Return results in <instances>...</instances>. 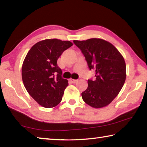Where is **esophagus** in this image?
<instances>
[{
    "mask_svg": "<svg viewBox=\"0 0 147 147\" xmlns=\"http://www.w3.org/2000/svg\"><path fill=\"white\" fill-rule=\"evenodd\" d=\"M78 81V80H74V79H72V78L69 79V82H71L73 83V84H75V83H76Z\"/></svg>",
    "mask_w": 147,
    "mask_h": 147,
    "instance_id": "esophagus-1",
    "label": "esophagus"
}]
</instances>
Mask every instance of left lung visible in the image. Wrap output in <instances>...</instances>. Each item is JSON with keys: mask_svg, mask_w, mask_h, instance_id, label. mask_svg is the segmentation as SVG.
I'll list each match as a JSON object with an SVG mask.
<instances>
[{"mask_svg": "<svg viewBox=\"0 0 147 147\" xmlns=\"http://www.w3.org/2000/svg\"><path fill=\"white\" fill-rule=\"evenodd\" d=\"M85 56L89 69L95 72L96 79L88 80V87L82 93L85 102L94 108L108 106L125 82L126 67L122 54L112 44L104 39L74 40Z\"/></svg>", "mask_w": 147, "mask_h": 147, "instance_id": "left-lung-1", "label": "left lung"}]
</instances>
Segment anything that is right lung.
<instances>
[{"label":"right lung","mask_w":147,"mask_h":147,"mask_svg":"<svg viewBox=\"0 0 147 147\" xmlns=\"http://www.w3.org/2000/svg\"><path fill=\"white\" fill-rule=\"evenodd\" d=\"M73 45L69 41L45 39L33 45L24 59V86L30 95L44 108H53L61 101L68 80L61 77L57 60Z\"/></svg>","instance_id":"add662e5"}]
</instances>
